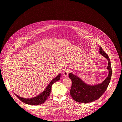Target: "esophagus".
I'll return each mask as SVG.
<instances>
[{
  "instance_id": "34e87169",
  "label": "esophagus",
  "mask_w": 122,
  "mask_h": 122,
  "mask_svg": "<svg viewBox=\"0 0 122 122\" xmlns=\"http://www.w3.org/2000/svg\"><path fill=\"white\" fill-rule=\"evenodd\" d=\"M70 72V70L69 69H65L62 71V74L65 77L68 76V73Z\"/></svg>"
}]
</instances>
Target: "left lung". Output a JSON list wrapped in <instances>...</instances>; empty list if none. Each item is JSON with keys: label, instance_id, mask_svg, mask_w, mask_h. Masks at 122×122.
Wrapping results in <instances>:
<instances>
[{"label": "left lung", "instance_id": "8db88e82", "mask_svg": "<svg viewBox=\"0 0 122 122\" xmlns=\"http://www.w3.org/2000/svg\"><path fill=\"white\" fill-rule=\"evenodd\" d=\"M100 53L108 61L107 69L109 71L108 77L102 83L95 85H89L84 83L77 76L70 73L69 77L71 80V86L70 94L72 99L76 102L79 103H89L98 99L102 95L109 85L112 74V69L110 60L108 55L100 47Z\"/></svg>", "mask_w": 122, "mask_h": 122}]
</instances>
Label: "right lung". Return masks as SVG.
Listing matches in <instances>:
<instances>
[{
    "mask_svg": "<svg viewBox=\"0 0 122 122\" xmlns=\"http://www.w3.org/2000/svg\"><path fill=\"white\" fill-rule=\"evenodd\" d=\"M61 77V74H59L58 76L54 78L51 83L49 84L47 88L39 96H37L34 98H30V99H26L22 98L19 96H17L15 94V95L17 96V98L19 99L20 101L23 102L27 104L30 105H39L42 104L45 102L46 100L48 99L49 96H50V94L51 93V87L52 84L60 80Z\"/></svg>",
    "mask_w": 122,
    "mask_h": 122,
    "instance_id": "right-lung-1",
    "label": "right lung"
}]
</instances>
